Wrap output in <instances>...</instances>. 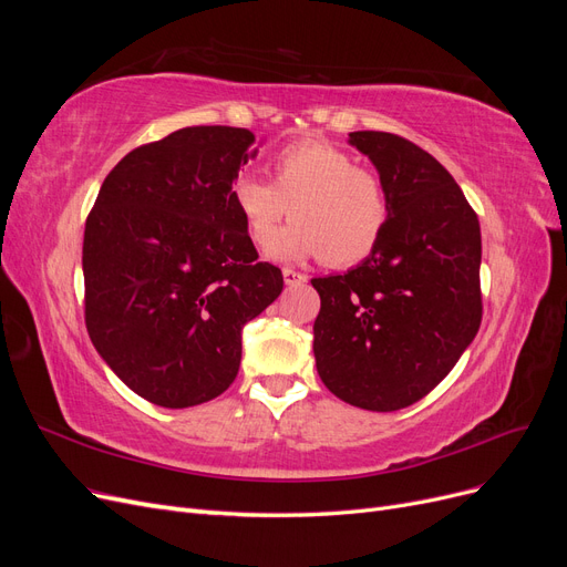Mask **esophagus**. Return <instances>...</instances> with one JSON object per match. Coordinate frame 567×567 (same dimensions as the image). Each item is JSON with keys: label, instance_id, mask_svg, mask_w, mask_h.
<instances>
[{"label": "esophagus", "instance_id": "obj_1", "mask_svg": "<svg viewBox=\"0 0 567 567\" xmlns=\"http://www.w3.org/2000/svg\"><path fill=\"white\" fill-rule=\"evenodd\" d=\"M284 281H286L288 286H298V284H305V281H307V277H305V274L296 271V269L284 267Z\"/></svg>", "mask_w": 567, "mask_h": 567}]
</instances>
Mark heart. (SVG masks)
<instances>
[{
	"instance_id": "obj_1",
	"label": "heart",
	"mask_w": 567,
	"mask_h": 567,
	"mask_svg": "<svg viewBox=\"0 0 567 567\" xmlns=\"http://www.w3.org/2000/svg\"><path fill=\"white\" fill-rule=\"evenodd\" d=\"M271 182L238 175L229 198L255 248L265 250L280 219L291 210L297 221L271 246L279 260L321 257L348 267L367 260L381 244L390 203L381 177L359 167L348 151L321 140L284 146L269 163Z\"/></svg>"
}]
</instances>
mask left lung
Returning <instances> with one entry per match:
<instances>
[{
  "instance_id": "left-lung-1",
  "label": "left lung",
  "mask_w": 567,
  "mask_h": 567,
  "mask_svg": "<svg viewBox=\"0 0 567 567\" xmlns=\"http://www.w3.org/2000/svg\"><path fill=\"white\" fill-rule=\"evenodd\" d=\"M388 192L381 244L348 274L312 279L315 359L336 398L398 411L425 398L483 319L480 221L431 153L390 132H352Z\"/></svg>"
}]
</instances>
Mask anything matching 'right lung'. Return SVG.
Wrapping results in <instances>:
<instances>
[{"label":"right lung","instance_id":"right-lung-1","mask_svg":"<svg viewBox=\"0 0 567 567\" xmlns=\"http://www.w3.org/2000/svg\"><path fill=\"white\" fill-rule=\"evenodd\" d=\"M244 127L200 125L130 151L84 225V323L140 398L186 409L225 392L241 331L284 290L229 198L255 156Z\"/></svg>","mask_w":567,"mask_h":567}]
</instances>
